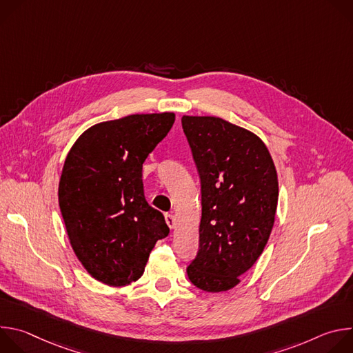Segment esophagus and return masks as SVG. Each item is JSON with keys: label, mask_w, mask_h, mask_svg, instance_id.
<instances>
[{"label": "esophagus", "mask_w": 353, "mask_h": 353, "mask_svg": "<svg viewBox=\"0 0 353 353\" xmlns=\"http://www.w3.org/2000/svg\"><path fill=\"white\" fill-rule=\"evenodd\" d=\"M165 219H166V223L170 229H174L176 228V218L172 215V214H166L165 215Z\"/></svg>", "instance_id": "obj_1"}]
</instances>
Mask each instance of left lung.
I'll use <instances>...</instances> for the list:
<instances>
[{
  "label": "left lung",
  "mask_w": 353,
  "mask_h": 353,
  "mask_svg": "<svg viewBox=\"0 0 353 353\" xmlns=\"http://www.w3.org/2000/svg\"><path fill=\"white\" fill-rule=\"evenodd\" d=\"M201 181L199 248L188 279L205 292L234 288L270 239L278 176L265 143L251 131L212 116H183Z\"/></svg>",
  "instance_id": "obj_1"
}]
</instances>
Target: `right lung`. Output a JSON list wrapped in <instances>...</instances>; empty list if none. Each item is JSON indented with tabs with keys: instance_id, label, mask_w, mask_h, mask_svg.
<instances>
[{
	"instance_id": "right-lung-1",
	"label": "right lung",
	"mask_w": 353,
	"mask_h": 353,
	"mask_svg": "<svg viewBox=\"0 0 353 353\" xmlns=\"http://www.w3.org/2000/svg\"><path fill=\"white\" fill-rule=\"evenodd\" d=\"M174 113L131 114L88 128L64 162L59 204L75 256L96 281L139 279L165 216L143 195L142 163L168 135Z\"/></svg>"
}]
</instances>
